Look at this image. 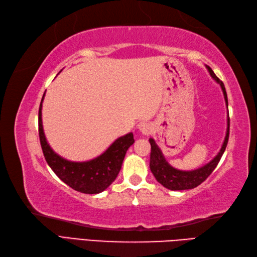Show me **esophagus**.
<instances>
[{"label":"esophagus","mask_w":257,"mask_h":257,"mask_svg":"<svg viewBox=\"0 0 257 257\" xmlns=\"http://www.w3.org/2000/svg\"><path fill=\"white\" fill-rule=\"evenodd\" d=\"M137 128L139 129V132L142 133L143 135H147V136L152 134V133H153V130H154L153 124L150 123V122H147V121H142V122H139Z\"/></svg>","instance_id":"esophagus-1"}]
</instances>
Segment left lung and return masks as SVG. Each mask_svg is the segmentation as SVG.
<instances>
[{
  "mask_svg": "<svg viewBox=\"0 0 257 257\" xmlns=\"http://www.w3.org/2000/svg\"><path fill=\"white\" fill-rule=\"evenodd\" d=\"M209 74L212 75V78L216 82L220 84V88L223 90L224 98L226 101V105L228 108V101H227V94H226V90L224 87V83L216 77L214 71L210 69L208 65H206ZM228 136H229V114L227 117V132H226L225 140L223 143L222 148H220L219 153L216 155V157L210 160L208 164H206L203 167L198 169L190 170V172H185V170H179L172 167L168 164L167 160L165 159L162 150L155 143L153 138L149 139L150 146H152V153H150V164L149 167L152 173L154 174L155 178L157 179V182L162 184L164 187L168 188L170 190H185V189H193L197 187L198 185L202 184L207 179L208 176L213 173V170L216 168V166L218 165L220 158L226 149V146L228 143Z\"/></svg>",
  "mask_w": 257,
  "mask_h": 257,
  "instance_id": "1",
  "label": "left lung"
}]
</instances>
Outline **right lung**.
I'll return each instance as SVG.
<instances>
[{
	"instance_id": "obj_1",
	"label": "right lung",
	"mask_w": 257,
	"mask_h": 257,
	"mask_svg": "<svg viewBox=\"0 0 257 257\" xmlns=\"http://www.w3.org/2000/svg\"><path fill=\"white\" fill-rule=\"evenodd\" d=\"M45 93V92H44ZM39 108V137L48 165L54 174L72 189L83 194H99L111 185L121 169L128 148L135 143L133 133H129L110 145L98 157L88 162H70L55 154L44 136L42 125V101Z\"/></svg>"
}]
</instances>
